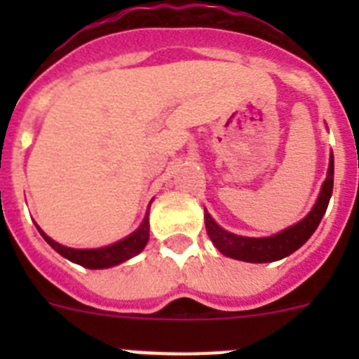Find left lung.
<instances>
[{"mask_svg": "<svg viewBox=\"0 0 359 359\" xmlns=\"http://www.w3.org/2000/svg\"><path fill=\"white\" fill-rule=\"evenodd\" d=\"M332 182H334V158H332L331 152L327 177H325V182H323L315 207H313V210H311L302 221H298L297 224L286 228V230L278 231V233H275V236L271 237H243L236 236V233H230V231H226L224 228L219 226L214 219H212V215L207 212V208H205V226H207L208 237H210L215 248L223 253V255L237 259V261H280L284 257L297 252V250L315 233L320 221H322L323 214L327 210L329 199H331L332 194Z\"/></svg>", "mask_w": 359, "mask_h": 359, "instance_id": "1", "label": "left lung"}]
</instances>
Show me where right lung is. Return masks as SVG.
I'll return each mask as SVG.
<instances>
[{"mask_svg":"<svg viewBox=\"0 0 359 359\" xmlns=\"http://www.w3.org/2000/svg\"><path fill=\"white\" fill-rule=\"evenodd\" d=\"M151 207V205H149ZM39 233L43 236V239L55 250L57 253H61L65 259L75 262V264H81L84 268L90 269H102V268H111V266L122 264L131 257L138 255L142 250L145 248V244L149 241V212L145 214L144 221L131 236L126 237V239L118 241V243L111 244V246H104V248H91V250H77V248H68V246H62V244L55 243L53 239H50L39 226H37Z\"/></svg>","mask_w":359,"mask_h":359,"instance_id":"1","label":"right lung"}]
</instances>
